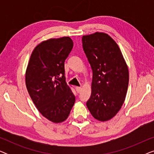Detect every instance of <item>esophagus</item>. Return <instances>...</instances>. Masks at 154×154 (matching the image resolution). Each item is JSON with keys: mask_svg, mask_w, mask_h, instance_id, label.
I'll list each match as a JSON object with an SVG mask.
<instances>
[{"mask_svg": "<svg viewBox=\"0 0 154 154\" xmlns=\"http://www.w3.org/2000/svg\"><path fill=\"white\" fill-rule=\"evenodd\" d=\"M75 90H76V92H78V93H80V92H81V90H82V88L81 87H75Z\"/></svg>", "mask_w": 154, "mask_h": 154, "instance_id": "esophagus-1", "label": "esophagus"}]
</instances>
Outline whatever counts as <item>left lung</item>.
<instances>
[{
	"mask_svg": "<svg viewBox=\"0 0 154 154\" xmlns=\"http://www.w3.org/2000/svg\"><path fill=\"white\" fill-rule=\"evenodd\" d=\"M82 43L93 73L91 95L86 105L94 119L107 121L116 115L125 101L128 65L118 44L107 33L83 35Z\"/></svg>",
	"mask_w": 154,
	"mask_h": 154,
	"instance_id": "1",
	"label": "left lung"
}]
</instances>
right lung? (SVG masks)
Returning <instances> with one entry per match:
<instances>
[{
  "mask_svg": "<svg viewBox=\"0 0 154 154\" xmlns=\"http://www.w3.org/2000/svg\"><path fill=\"white\" fill-rule=\"evenodd\" d=\"M73 45L68 36L41 42L33 50L26 70L31 100L43 116L55 123L68 118L75 103L64 75V62Z\"/></svg>",
  "mask_w": 154,
  "mask_h": 154,
  "instance_id": "1",
  "label": "right lung"
}]
</instances>
